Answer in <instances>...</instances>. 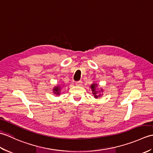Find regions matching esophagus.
<instances>
[{
  "instance_id": "34e87169",
  "label": "esophagus",
  "mask_w": 153,
  "mask_h": 153,
  "mask_svg": "<svg viewBox=\"0 0 153 153\" xmlns=\"http://www.w3.org/2000/svg\"><path fill=\"white\" fill-rule=\"evenodd\" d=\"M82 82H81V81H79V82H77L76 83V85L77 86H82Z\"/></svg>"
}]
</instances>
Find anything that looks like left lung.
Instances as JSON below:
<instances>
[{
	"instance_id": "obj_1",
	"label": "left lung",
	"mask_w": 153,
	"mask_h": 153,
	"mask_svg": "<svg viewBox=\"0 0 153 153\" xmlns=\"http://www.w3.org/2000/svg\"><path fill=\"white\" fill-rule=\"evenodd\" d=\"M98 87H99V85L96 83H93L91 85H90L91 89L93 96L95 99L100 98V97L103 95L102 93H103V89L102 88L99 89Z\"/></svg>"
}]
</instances>
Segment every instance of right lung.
<instances>
[{
    "mask_svg": "<svg viewBox=\"0 0 153 153\" xmlns=\"http://www.w3.org/2000/svg\"><path fill=\"white\" fill-rule=\"evenodd\" d=\"M63 87L62 85H58L54 86L53 89V92L55 95L59 96L61 93V89Z\"/></svg>",
    "mask_w": 153,
    "mask_h": 153,
    "instance_id": "obj_1",
    "label": "right lung"
}]
</instances>
